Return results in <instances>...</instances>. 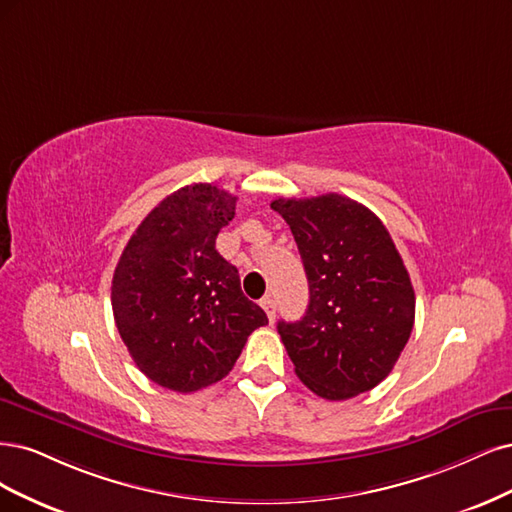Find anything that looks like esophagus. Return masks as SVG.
Listing matches in <instances>:
<instances>
[{"mask_svg": "<svg viewBox=\"0 0 512 512\" xmlns=\"http://www.w3.org/2000/svg\"><path fill=\"white\" fill-rule=\"evenodd\" d=\"M259 304H261V308H263V310H266L268 319H270V321H274V317H276V304H274V300L270 298V295H266V298H261V300H259Z\"/></svg>", "mask_w": 512, "mask_h": 512, "instance_id": "1", "label": "esophagus"}]
</instances>
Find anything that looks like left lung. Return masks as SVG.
I'll list each match as a JSON object with an SVG mask.
<instances>
[{
    "mask_svg": "<svg viewBox=\"0 0 512 512\" xmlns=\"http://www.w3.org/2000/svg\"><path fill=\"white\" fill-rule=\"evenodd\" d=\"M270 206L291 227L310 291L300 321H278L295 374L325 400L374 389L415 323V289L387 227L338 193Z\"/></svg>",
    "mask_w": 512,
    "mask_h": 512,
    "instance_id": "obj_1",
    "label": "left lung"
}]
</instances>
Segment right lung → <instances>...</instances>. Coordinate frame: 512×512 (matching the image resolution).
<instances>
[{
	"instance_id": "obj_1",
	"label": "right lung",
	"mask_w": 512,
	"mask_h": 512,
	"mask_svg": "<svg viewBox=\"0 0 512 512\" xmlns=\"http://www.w3.org/2000/svg\"><path fill=\"white\" fill-rule=\"evenodd\" d=\"M236 200L208 183L174 191L146 214L114 270V323L136 366L166 389L221 381L246 338L268 323L214 246Z\"/></svg>"
}]
</instances>
